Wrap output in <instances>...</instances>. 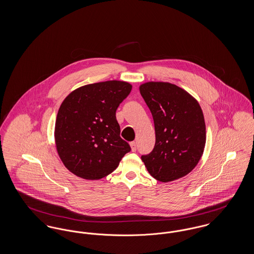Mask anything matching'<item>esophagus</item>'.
Here are the masks:
<instances>
[{"instance_id":"obj_1","label":"esophagus","mask_w":254,"mask_h":254,"mask_svg":"<svg viewBox=\"0 0 254 254\" xmlns=\"http://www.w3.org/2000/svg\"><path fill=\"white\" fill-rule=\"evenodd\" d=\"M130 147H131V150H132L133 152L136 151V149H137L136 143H135V142H131V143H130Z\"/></svg>"}]
</instances>
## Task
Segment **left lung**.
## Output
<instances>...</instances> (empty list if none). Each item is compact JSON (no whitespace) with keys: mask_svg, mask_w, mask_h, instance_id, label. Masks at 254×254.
Returning a JSON list of instances; mask_svg holds the SVG:
<instances>
[{"mask_svg":"<svg viewBox=\"0 0 254 254\" xmlns=\"http://www.w3.org/2000/svg\"><path fill=\"white\" fill-rule=\"evenodd\" d=\"M155 127V145L142 161L149 174L163 183L189 174L203 155L204 114L198 102L181 87L164 82L140 85Z\"/></svg>","mask_w":254,"mask_h":254,"instance_id":"8db88e82","label":"left lung"}]
</instances>
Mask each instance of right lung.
I'll use <instances>...</instances> for the list:
<instances>
[{"mask_svg":"<svg viewBox=\"0 0 254 254\" xmlns=\"http://www.w3.org/2000/svg\"><path fill=\"white\" fill-rule=\"evenodd\" d=\"M132 86L123 81L84 85L61 105L55 123V143L64 167L86 180L114 171L131 150L120 137L116 110Z\"/></svg>","mask_w":254,"mask_h":254,"instance_id":"add662e5","label":"right lung"}]
</instances>
